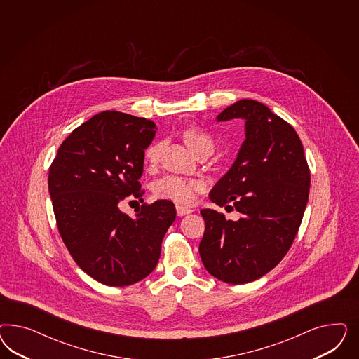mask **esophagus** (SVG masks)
<instances>
[{
  "label": "esophagus",
  "instance_id": "1",
  "mask_svg": "<svg viewBox=\"0 0 359 359\" xmlns=\"http://www.w3.org/2000/svg\"><path fill=\"white\" fill-rule=\"evenodd\" d=\"M176 213L179 217H183L185 215L192 213V209L188 207H183V205H176Z\"/></svg>",
  "mask_w": 359,
  "mask_h": 359
}]
</instances>
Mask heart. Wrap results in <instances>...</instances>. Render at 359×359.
Instances as JSON below:
<instances>
[{
	"label": "heart",
	"mask_w": 359,
	"mask_h": 359,
	"mask_svg": "<svg viewBox=\"0 0 359 359\" xmlns=\"http://www.w3.org/2000/svg\"><path fill=\"white\" fill-rule=\"evenodd\" d=\"M184 141L195 154L203 147H213L210 135L198 128H188L184 131ZM161 147V143L155 142L146 149L144 159L150 165L158 163ZM203 188L204 184L200 180L168 175L154 183L152 192L158 198L170 200L183 205H191L195 203L197 195L203 191Z\"/></svg>",
	"instance_id": "1"
}]
</instances>
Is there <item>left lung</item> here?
Wrapping results in <instances>:
<instances>
[{"mask_svg": "<svg viewBox=\"0 0 359 359\" xmlns=\"http://www.w3.org/2000/svg\"><path fill=\"white\" fill-rule=\"evenodd\" d=\"M233 118L245 120L246 140L209 198L219 207L231 203L241 218L203 209L205 231L198 251L210 275L245 284L271 271L290 250L308 203L311 174L297 133L269 107L239 100L217 116L218 122Z\"/></svg>", "mask_w": 359, "mask_h": 359, "instance_id": "1", "label": "left lung"}]
</instances>
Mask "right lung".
<instances>
[{
	"mask_svg": "<svg viewBox=\"0 0 359 359\" xmlns=\"http://www.w3.org/2000/svg\"><path fill=\"white\" fill-rule=\"evenodd\" d=\"M155 123L116 110L101 111L60 144L48 174L59 233L77 266L110 287L151 273L176 218L174 204H143L135 218L121 212L128 196L141 198L144 150Z\"/></svg>",
	"mask_w": 359,
	"mask_h": 359,
	"instance_id": "obj_1",
	"label": "right lung"
}]
</instances>
